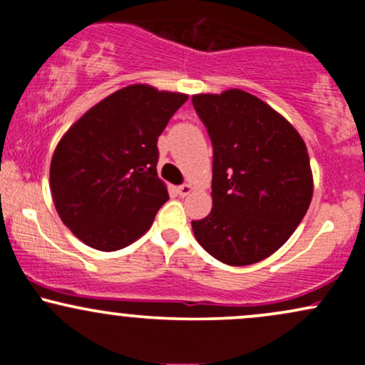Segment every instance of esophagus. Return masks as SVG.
Listing matches in <instances>:
<instances>
[{
    "label": "esophagus",
    "instance_id": "esophagus-1",
    "mask_svg": "<svg viewBox=\"0 0 365 365\" xmlns=\"http://www.w3.org/2000/svg\"><path fill=\"white\" fill-rule=\"evenodd\" d=\"M177 192H178L180 197H187L192 192V185H188V183H183V185H180L177 188Z\"/></svg>",
    "mask_w": 365,
    "mask_h": 365
}]
</instances>
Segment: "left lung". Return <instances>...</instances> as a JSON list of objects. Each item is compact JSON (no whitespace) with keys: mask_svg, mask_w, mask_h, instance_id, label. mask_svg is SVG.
Wrapping results in <instances>:
<instances>
[{"mask_svg":"<svg viewBox=\"0 0 365 365\" xmlns=\"http://www.w3.org/2000/svg\"><path fill=\"white\" fill-rule=\"evenodd\" d=\"M212 142V209L192 221L204 250L230 266L269 257L312 199L307 148L273 108L240 89L192 98Z\"/></svg>","mask_w":365,"mask_h":365,"instance_id":"8db88e82","label":"left lung"}]
</instances>
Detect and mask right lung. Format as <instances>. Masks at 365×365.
Here are the masks:
<instances>
[{
  "label": "right lung",
  "instance_id": "add662e5",
  "mask_svg": "<svg viewBox=\"0 0 365 365\" xmlns=\"http://www.w3.org/2000/svg\"><path fill=\"white\" fill-rule=\"evenodd\" d=\"M188 99L144 83L92 106L54 149L49 187L58 215L92 249L113 252L144 235L170 199L158 178V137Z\"/></svg>",
  "mask_w": 365,
  "mask_h": 365
}]
</instances>
